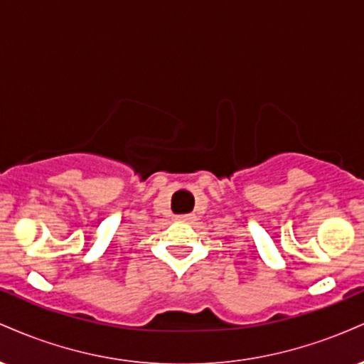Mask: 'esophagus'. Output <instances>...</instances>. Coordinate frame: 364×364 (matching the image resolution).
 I'll use <instances>...</instances> for the list:
<instances>
[{
    "label": "esophagus",
    "instance_id": "1",
    "mask_svg": "<svg viewBox=\"0 0 364 364\" xmlns=\"http://www.w3.org/2000/svg\"><path fill=\"white\" fill-rule=\"evenodd\" d=\"M176 220H179V223H190V220H193V215H178Z\"/></svg>",
    "mask_w": 364,
    "mask_h": 364
}]
</instances>
